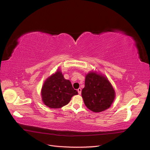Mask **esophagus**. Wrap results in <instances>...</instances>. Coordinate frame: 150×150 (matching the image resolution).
I'll return each instance as SVG.
<instances>
[{
    "label": "esophagus",
    "instance_id": "1",
    "mask_svg": "<svg viewBox=\"0 0 150 150\" xmlns=\"http://www.w3.org/2000/svg\"><path fill=\"white\" fill-rule=\"evenodd\" d=\"M78 94H81V88L78 89Z\"/></svg>",
    "mask_w": 150,
    "mask_h": 150
}]
</instances>
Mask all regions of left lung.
Masks as SVG:
<instances>
[{
	"instance_id": "8db88e82",
	"label": "left lung",
	"mask_w": 150,
	"mask_h": 150,
	"mask_svg": "<svg viewBox=\"0 0 150 150\" xmlns=\"http://www.w3.org/2000/svg\"><path fill=\"white\" fill-rule=\"evenodd\" d=\"M81 95L86 106L94 112L110 108L116 97L115 91L107 77L93 71L86 75Z\"/></svg>"
}]
</instances>
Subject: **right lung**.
Listing matches in <instances>:
<instances>
[{
    "label": "right lung",
    "instance_id": "obj_1",
    "mask_svg": "<svg viewBox=\"0 0 150 150\" xmlns=\"http://www.w3.org/2000/svg\"><path fill=\"white\" fill-rule=\"evenodd\" d=\"M40 93L45 105L54 109L67 105L72 96L78 94L71 81L64 78L59 68L44 81Z\"/></svg>",
    "mask_w": 150,
    "mask_h": 150
}]
</instances>
